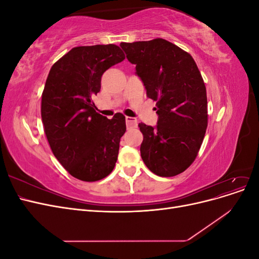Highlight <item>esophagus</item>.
Instances as JSON below:
<instances>
[{"instance_id":"1","label":"esophagus","mask_w":259,"mask_h":259,"mask_svg":"<svg viewBox=\"0 0 259 259\" xmlns=\"http://www.w3.org/2000/svg\"><path fill=\"white\" fill-rule=\"evenodd\" d=\"M125 121H126V125H127L128 127H137L138 122H137V120L135 119V117L126 116V119H125Z\"/></svg>"}]
</instances>
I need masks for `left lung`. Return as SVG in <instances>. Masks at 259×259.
I'll return each mask as SVG.
<instances>
[{
	"label": "left lung",
	"mask_w": 259,
	"mask_h": 259,
	"mask_svg": "<svg viewBox=\"0 0 259 259\" xmlns=\"http://www.w3.org/2000/svg\"><path fill=\"white\" fill-rule=\"evenodd\" d=\"M136 74L156 101L155 127L139 123L146 166L161 177L183 173L198 155L207 127L206 88L189 53L164 38L121 43Z\"/></svg>",
	"instance_id": "8db88e82"
}]
</instances>
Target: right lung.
I'll use <instances>...</instances> for the list:
<instances>
[{
  "mask_svg": "<svg viewBox=\"0 0 259 259\" xmlns=\"http://www.w3.org/2000/svg\"><path fill=\"white\" fill-rule=\"evenodd\" d=\"M124 58L114 44L77 46L55 62L46 79L41 103L46 138L61 165L83 182L107 177L117 160L125 116L99 114L92 96L99 93L106 70Z\"/></svg>",
  "mask_w": 259,
  "mask_h": 259,
  "instance_id": "add662e5",
  "label": "right lung"
}]
</instances>
